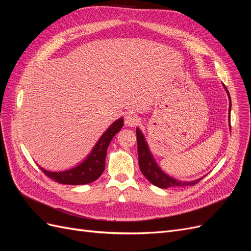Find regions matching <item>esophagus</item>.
Masks as SVG:
<instances>
[{"mask_svg":"<svg viewBox=\"0 0 251 251\" xmlns=\"http://www.w3.org/2000/svg\"><path fill=\"white\" fill-rule=\"evenodd\" d=\"M139 123V117L134 113H127L125 117V124L127 126H134Z\"/></svg>","mask_w":251,"mask_h":251,"instance_id":"34e87169","label":"esophagus"}]
</instances>
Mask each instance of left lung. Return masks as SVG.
Returning a JSON list of instances; mask_svg holds the SVG:
<instances>
[{"mask_svg":"<svg viewBox=\"0 0 251 251\" xmlns=\"http://www.w3.org/2000/svg\"><path fill=\"white\" fill-rule=\"evenodd\" d=\"M227 95L229 98V112L231 110V100L228 90L224 86ZM230 117V116H229ZM136 135H137V148H138V162L141 173L144 175L151 184H154L160 188H169V187H178V186H193L203 178H199L194 181H181L175 179L168 174H165L159 166L155 159L151 155L149 149L148 142L144 138L142 132L138 127H136Z\"/></svg>","mask_w":251,"mask_h":251,"instance_id":"left-lung-1","label":"left lung"}]
</instances>
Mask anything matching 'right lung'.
Wrapping results in <instances>:
<instances>
[{"instance_id": "right-lung-1", "label": "right lung", "mask_w": 251, "mask_h": 251, "mask_svg": "<svg viewBox=\"0 0 251 251\" xmlns=\"http://www.w3.org/2000/svg\"><path fill=\"white\" fill-rule=\"evenodd\" d=\"M124 126V118L120 117L107 128L98 139L89 156L78 165L63 172H51L39 165L42 172L62 184L82 185L88 184L100 177L105 168V156L111 140Z\"/></svg>"}]
</instances>
